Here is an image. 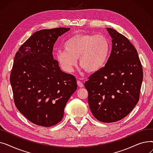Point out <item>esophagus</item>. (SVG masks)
<instances>
[{
    "label": "esophagus",
    "mask_w": 153,
    "mask_h": 153,
    "mask_svg": "<svg viewBox=\"0 0 153 153\" xmlns=\"http://www.w3.org/2000/svg\"><path fill=\"white\" fill-rule=\"evenodd\" d=\"M77 84L79 85V87H84V84H83V83L81 81H77Z\"/></svg>",
    "instance_id": "34e87169"
}]
</instances>
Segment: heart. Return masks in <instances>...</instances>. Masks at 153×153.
Masks as SVG:
<instances>
[{"instance_id":"obj_1","label":"heart","mask_w":153,"mask_h":153,"mask_svg":"<svg viewBox=\"0 0 153 153\" xmlns=\"http://www.w3.org/2000/svg\"><path fill=\"white\" fill-rule=\"evenodd\" d=\"M63 48L64 50L56 52V58L64 71H73L79 58L80 66L87 72L94 73L106 64L110 44L107 37L103 35L81 33L68 39Z\"/></svg>"}]
</instances>
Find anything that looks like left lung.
<instances>
[{
	"label": "left lung",
	"instance_id": "left-lung-1",
	"mask_svg": "<svg viewBox=\"0 0 153 153\" xmlns=\"http://www.w3.org/2000/svg\"><path fill=\"white\" fill-rule=\"evenodd\" d=\"M112 48L105 66L84 84L94 117L104 123L125 118L137 104L143 81V69L136 48L125 36L106 28Z\"/></svg>",
	"mask_w": 153,
	"mask_h": 153
}]
</instances>
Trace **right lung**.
Here are the masks:
<instances>
[{"mask_svg":"<svg viewBox=\"0 0 153 153\" xmlns=\"http://www.w3.org/2000/svg\"><path fill=\"white\" fill-rule=\"evenodd\" d=\"M70 30L38 31L16 53L10 74L16 107L30 122L49 127L58 123L71 96L76 91L75 77L62 71L53 58V46Z\"/></svg>","mask_w":153,"mask_h":153,"instance_id":"add662e5","label":"right lung"}]
</instances>
